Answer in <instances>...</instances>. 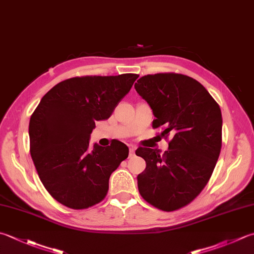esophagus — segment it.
<instances>
[{"mask_svg":"<svg viewBox=\"0 0 254 254\" xmlns=\"http://www.w3.org/2000/svg\"><path fill=\"white\" fill-rule=\"evenodd\" d=\"M128 151H130V155L132 156L134 152H135V147H134L133 145H130V146H128Z\"/></svg>","mask_w":254,"mask_h":254,"instance_id":"obj_1","label":"esophagus"}]
</instances>
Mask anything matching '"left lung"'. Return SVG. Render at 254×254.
<instances>
[{
  "label": "left lung",
  "mask_w": 254,
  "mask_h": 254,
  "mask_svg": "<svg viewBox=\"0 0 254 254\" xmlns=\"http://www.w3.org/2000/svg\"><path fill=\"white\" fill-rule=\"evenodd\" d=\"M136 92L152 109L153 127L172 135L168 151L138 147L146 167L137 175L141 196L154 207L174 211L205 188L221 150L222 118L218 103L200 82L181 73L140 78Z\"/></svg>",
  "instance_id": "8db88e82"
}]
</instances>
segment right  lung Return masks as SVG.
<instances>
[{"label":"right lung","mask_w":254,"mask_h":254,"mask_svg":"<svg viewBox=\"0 0 254 254\" xmlns=\"http://www.w3.org/2000/svg\"><path fill=\"white\" fill-rule=\"evenodd\" d=\"M135 73L74 77L42 98L29 120V151L47 191L64 206L84 209L100 202L109 178L128 155L120 141L89 144L96 121L110 118L130 91Z\"/></svg>","instance_id":"right-lung-1"}]
</instances>
